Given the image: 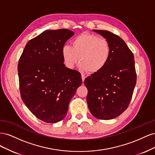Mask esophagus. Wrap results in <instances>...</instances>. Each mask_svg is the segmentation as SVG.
<instances>
[{
  "instance_id": "1",
  "label": "esophagus",
  "mask_w": 155,
  "mask_h": 155,
  "mask_svg": "<svg viewBox=\"0 0 155 155\" xmlns=\"http://www.w3.org/2000/svg\"><path fill=\"white\" fill-rule=\"evenodd\" d=\"M85 78H86V76H85V75L83 74H81V79H82V81H83V82L84 81V80H85Z\"/></svg>"
}]
</instances>
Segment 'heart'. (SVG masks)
Segmentation results:
<instances>
[{
  "instance_id": "heart-1",
  "label": "heart",
  "mask_w": 155,
  "mask_h": 155,
  "mask_svg": "<svg viewBox=\"0 0 155 155\" xmlns=\"http://www.w3.org/2000/svg\"><path fill=\"white\" fill-rule=\"evenodd\" d=\"M61 52L64 64L68 68H73L79 59V67L94 74L105 67L110 58L111 49L105 39L83 33L74 39L72 46L64 45Z\"/></svg>"
}]
</instances>
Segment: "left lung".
Instances as JSON below:
<instances>
[{"label": "left lung", "instance_id": "8db88e82", "mask_svg": "<svg viewBox=\"0 0 155 155\" xmlns=\"http://www.w3.org/2000/svg\"><path fill=\"white\" fill-rule=\"evenodd\" d=\"M93 31L109 42L111 53L105 67L85 79L87 104L95 118L111 120L123 113L132 98L137 83L134 55L119 36L106 30Z\"/></svg>", "mask_w": 155, "mask_h": 155}]
</instances>
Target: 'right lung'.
Instances as JSON below:
<instances>
[{
  "instance_id": "add662e5",
  "label": "right lung",
  "mask_w": 155,
  "mask_h": 155,
  "mask_svg": "<svg viewBox=\"0 0 155 155\" xmlns=\"http://www.w3.org/2000/svg\"><path fill=\"white\" fill-rule=\"evenodd\" d=\"M74 35L68 29L46 30L28 42L18 61L22 100L46 123L64 118L70 100L82 83L81 74L63 63L62 48Z\"/></svg>"
}]
</instances>
